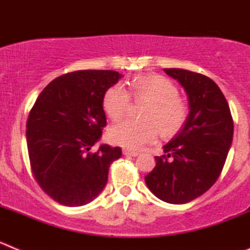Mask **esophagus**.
Listing matches in <instances>:
<instances>
[{
	"label": "esophagus",
	"mask_w": 250,
	"mask_h": 250,
	"mask_svg": "<svg viewBox=\"0 0 250 250\" xmlns=\"http://www.w3.org/2000/svg\"><path fill=\"white\" fill-rule=\"evenodd\" d=\"M123 154H124V155H126V156H138L139 151H135V150H130V149H126V147H124Z\"/></svg>",
	"instance_id": "esophagus-1"
}]
</instances>
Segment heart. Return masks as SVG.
I'll list each match as a JSON object with an SVG mask.
<instances>
[{"mask_svg": "<svg viewBox=\"0 0 250 250\" xmlns=\"http://www.w3.org/2000/svg\"><path fill=\"white\" fill-rule=\"evenodd\" d=\"M131 94L136 101H146L141 111L144 120H126L110 129V140L127 149H141L158 138L174 136L183 129L188 120L189 109L178 87L161 75H145L134 79ZM130 94L123 85L116 83L106 90L103 106L111 120L118 121L129 110Z\"/></svg>", "mask_w": 250, "mask_h": 250, "instance_id": "b5f03b06", "label": "heart"}]
</instances>
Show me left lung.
<instances>
[{"label":"left lung","instance_id":"8db88e82","mask_svg":"<svg viewBox=\"0 0 250 250\" xmlns=\"http://www.w3.org/2000/svg\"><path fill=\"white\" fill-rule=\"evenodd\" d=\"M184 87L189 115L183 129L164 145L165 155L145 176L151 193L170 204H185L218 180L233 141L228 101L208 76L182 68H164Z\"/></svg>","mask_w":250,"mask_h":250}]
</instances>
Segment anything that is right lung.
<instances>
[{"label":"right lung","mask_w":250,"mask_h":250,"mask_svg":"<svg viewBox=\"0 0 250 250\" xmlns=\"http://www.w3.org/2000/svg\"><path fill=\"white\" fill-rule=\"evenodd\" d=\"M121 79L111 70H81L56 77L39 95L26 124L32 173L57 203L81 207L103 191L119 146L91 147L103 135L105 91Z\"/></svg>","instance_id":"obj_1"}]
</instances>
